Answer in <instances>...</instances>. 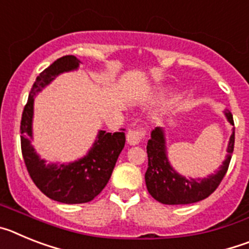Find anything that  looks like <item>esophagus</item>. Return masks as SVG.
<instances>
[{"mask_svg":"<svg viewBox=\"0 0 249 249\" xmlns=\"http://www.w3.org/2000/svg\"><path fill=\"white\" fill-rule=\"evenodd\" d=\"M146 136V131L144 128H141V127H137L135 129H129L128 133H127V142L129 144H138L140 142H142V140Z\"/></svg>","mask_w":249,"mask_h":249,"instance_id":"1","label":"esophagus"}]
</instances>
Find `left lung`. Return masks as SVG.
<instances>
[{
  "label": "left lung",
  "mask_w": 249,
  "mask_h": 249,
  "mask_svg": "<svg viewBox=\"0 0 249 249\" xmlns=\"http://www.w3.org/2000/svg\"><path fill=\"white\" fill-rule=\"evenodd\" d=\"M228 122L234 126L233 116L224 109ZM234 148V128L227 146V156L218 171L204 178L184 177L171 166L167 157V147L164 131L156 127L151 132V140L147 143L148 168L144 175L146 186L149 195L163 204H190L199 202L212 195L227 173Z\"/></svg>",
  "instance_id": "8db88e82"
}]
</instances>
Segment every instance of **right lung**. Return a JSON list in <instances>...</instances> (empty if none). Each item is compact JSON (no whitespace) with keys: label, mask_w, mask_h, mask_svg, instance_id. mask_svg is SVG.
Masks as SVG:
<instances>
[{"label":"right lung","mask_w":249,"mask_h":249,"mask_svg":"<svg viewBox=\"0 0 249 249\" xmlns=\"http://www.w3.org/2000/svg\"><path fill=\"white\" fill-rule=\"evenodd\" d=\"M80 63V59L70 54L58 58L41 72L31 89L21 120L22 156L32 181L48 198L67 204L86 203L100 195L108 183L118 156L126 143L124 129L114 133L98 131L89 153L70 163H47L31 144L36 94L58 74L77 70Z\"/></svg>","instance_id":"right-lung-1"}]
</instances>
